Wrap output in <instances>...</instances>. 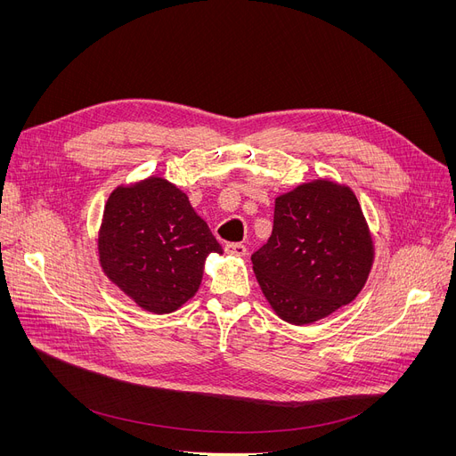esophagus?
Masks as SVG:
<instances>
[{
    "label": "esophagus",
    "mask_w": 456,
    "mask_h": 456,
    "mask_svg": "<svg viewBox=\"0 0 456 456\" xmlns=\"http://www.w3.org/2000/svg\"><path fill=\"white\" fill-rule=\"evenodd\" d=\"M225 251L234 256H244L248 253V248L242 242H229L225 244Z\"/></svg>",
    "instance_id": "esophagus-1"
}]
</instances>
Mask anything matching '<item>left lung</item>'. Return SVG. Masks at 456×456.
I'll return each mask as SVG.
<instances>
[{
    "mask_svg": "<svg viewBox=\"0 0 456 456\" xmlns=\"http://www.w3.org/2000/svg\"><path fill=\"white\" fill-rule=\"evenodd\" d=\"M251 262L262 292L284 322L306 325L351 303L373 262L353 191L316 181L277 198L272 236Z\"/></svg>",
    "mask_w": 456,
    "mask_h": 456,
    "instance_id": "left-lung-1",
    "label": "left lung"
}]
</instances>
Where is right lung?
<instances>
[{"mask_svg":"<svg viewBox=\"0 0 456 456\" xmlns=\"http://www.w3.org/2000/svg\"><path fill=\"white\" fill-rule=\"evenodd\" d=\"M222 251L186 194L160 177L118 188L107 201L102 266L150 313L167 314L186 303L200 289L207 255Z\"/></svg>","mask_w":456,"mask_h":456,"instance_id":"add662e5","label":"right lung"}]
</instances>
